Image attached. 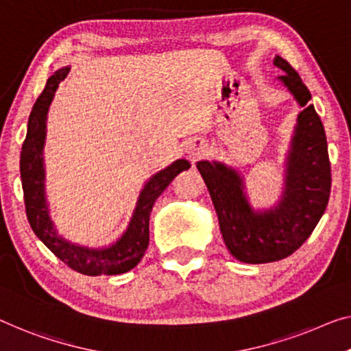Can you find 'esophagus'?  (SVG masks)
Returning <instances> with one entry per match:
<instances>
[{"label": "esophagus", "instance_id": "1", "mask_svg": "<svg viewBox=\"0 0 351 351\" xmlns=\"http://www.w3.org/2000/svg\"><path fill=\"white\" fill-rule=\"evenodd\" d=\"M208 153V145L203 142V140H193L189 145H187V154L192 160L202 159L203 156Z\"/></svg>", "mask_w": 351, "mask_h": 351}]
</instances>
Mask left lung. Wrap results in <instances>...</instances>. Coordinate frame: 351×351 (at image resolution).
<instances>
[{"label": "left lung", "mask_w": 351, "mask_h": 351, "mask_svg": "<svg viewBox=\"0 0 351 351\" xmlns=\"http://www.w3.org/2000/svg\"><path fill=\"white\" fill-rule=\"evenodd\" d=\"M274 64L285 71L280 82L304 110L298 114L285 178V192L271 211L255 213L244 195L241 176L233 169L202 160L197 164L216 208L227 249L244 263H269L301 247L325 213L331 192V164L325 128L301 77L280 56Z\"/></svg>", "instance_id": "obj_1"}]
</instances>
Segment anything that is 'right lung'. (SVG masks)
Instances as JSON below:
<instances>
[{
    "label": "right lung",
    "mask_w": 351,
    "mask_h": 351,
    "mask_svg": "<svg viewBox=\"0 0 351 351\" xmlns=\"http://www.w3.org/2000/svg\"><path fill=\"white\" fill-rule=\"evenodd\" d=\"M67 72H69V67H62L47 80L44 91L36 101L28 119V132H26L22 154H20V176H22L26 217L36 237L71 269L86 276L121 274L135 268L145 255V250L148 249L149 214L156 198L167 189V186L173 181L178 173L189 169L191 164L184 159L176 160L146 182L128 230L121 239L110 247L88 249L60 238L50 221L49 208L44 197L42 148H44L45 140L47 112H49L56 88L64 80Z\"/></svg>",
    "instance_id": "obj_1"
}]
</instances>
